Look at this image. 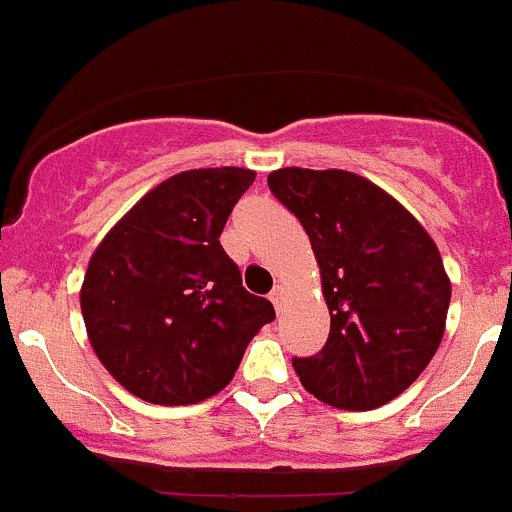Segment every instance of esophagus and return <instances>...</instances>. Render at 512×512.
<instances>
[{
    "label": "esophagus",
    "mask_w": 512,
    "mask_h": 512,
    "mask_svg": "<svg viewBox=\"0 0 512 512\" xmlns=\"http://www.w3.org/2000/svg\"><path fill=\"white\" fill-rule=\"evenodd\" d=\"M284 295H287V292H284V287H282V284H277V287L271 289L269 300L274 302V307H277V312H282V305H284Z\"/></svg>",
    "instance_id": "1"
}]
</instances>
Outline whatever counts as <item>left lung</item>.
I'll list each match as a JSON object with an SVG mask.
<instances>
[{"mask_svg": "<svg viewBox=\"0 0 512 512\" xmlns=\"http://www.w3.org/2000/svg\"><path fill=\"white\" fill-rule=\"evenodd\" d=\"M269 189L305 228L330 333L292 359L302 387L343 410H374L408 390L436 354L451 282L423 225L369 179L341 169L271 171Z\"/></svg>", "mask_w": 512, "mask_h": 512, "instance_id": "left-lung-1", "label": "left lung"}]
</instances>
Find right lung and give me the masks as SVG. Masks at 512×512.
<instances>
[{
	"label": "right lung",
	"mask_w": 512,
	"mask_h": 512,
	"mask_svg": "<svg viewBox=\"0 0 512 512\" xmlns=\"http://www.w3.org/2000/svg\"><path fill=\"white\" fill-rule=\"evenodd\" d=\"M251 169H192L138 200L104 235L81 284L94 354L153 405H194L233 379L251 338L274 320L220 246Z\"/></svg>",
	"instance_id": "right-lung-1"
}]
</instances>
